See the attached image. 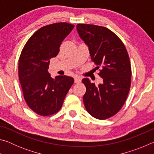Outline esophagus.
<instances>
[{"label":"esophagus","instance_id":"1","mask_svg":"<svg viewBox=\"0 0 154 154\" xmlns=\"http://www.w3.org/2000/svg\"><path fill=\"white\" fill-rule=\"evenodd\" d=\"M81 78L79 77H75V83H80L81 82Z\"/></svg>","mask_w":154,"mask_h":154}]
</instances>
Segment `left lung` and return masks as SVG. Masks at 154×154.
<instances>
[{
    "label": "left lung",
    "mask_w": 154,
    "mask_h": 154,
    "mask_svg": "<svg viewBox=\"0 0 154 154\" xmlns=\"http://www.w3.org/2000/svg\"><path fill=\"white\" fill-rule=\"evenodd\" d=\"M77 29L103 80V84L96 86L88 78L82 79L86 88L83 98L85 107L94 118L108 119L118 113L128 95L132 76L128 54L120 38L107 28L78 24Z\"/></svg>",
    "instance_id": "8db88e82"
}]
</instances>
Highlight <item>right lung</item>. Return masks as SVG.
I'll return each mask as SVG.
<instances>
[{
  "label": "right lung",
  "mask_w": 154,
  "mask_h": 154,
  "mask_svg": "<svg viewBox=\"0 0 154 154\" xmlns=\"http://www.w3.org/2000/svg\"><path fill=\"white\" fill-rule=\"evenodd\" d=\"M74 27L66 22L45 26L30 36L21 52L18 72L23 95L29 108L40 116L58 113L74 83L66 75L52 79L48 71L50 59L58 55L62 41Z\"/></svg>",
  "instance_id": "right-lung-1"
}]
</instances>
